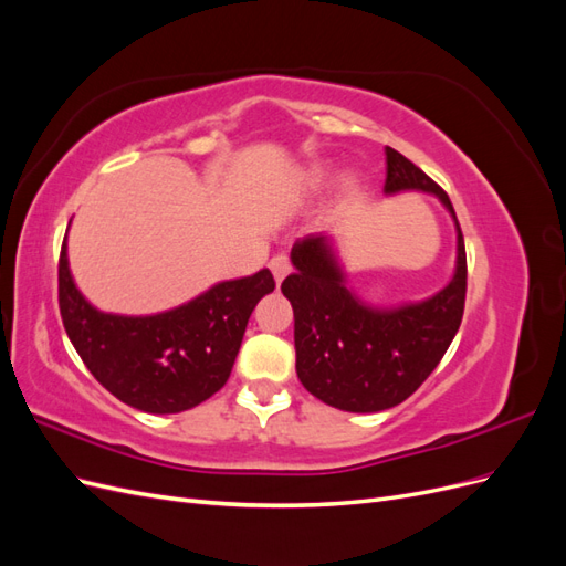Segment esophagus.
Instances as JSON below:
<instances>
[{
	"label": "esophagus",
	"instance_id": "obj_1",
	"mask_svg": "<svg viewBox=\"0 0 566 566\" xmlns=\"http://www.w3.org/2000/svg\"><path fill=\"white\" fill-rule=\"evenodd\" d=\"M269 269H271V273H273V279H276V283H281L293 266H290V256H287L285 252H281V254H276V256H273V260L269 262Z\"/></svg>",
	"mask_w": 566,
	"mask_h": 566
}]
</instances>
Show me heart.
<instances>
[{"label":"heart","instance_id":"heart-1","mask_svg":"<svg viewBox=\"0 0 566 566\" xmlns=\"http://www.w3.org/2000/svg\"><path fill=\"white\" fill-rule=\"evenodd\" d=\"M333 181H335V169L328 167V165H314V167L306 169V175L302 177L304 191H310V193H321V191H325V188H328ZM345 188H347V191H352L354 181L347 179V181H345Z\"/></svg>","mask_w":566,"mask_h":566}]
</instances>
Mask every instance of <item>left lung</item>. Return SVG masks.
I'll list each match as a JSON object with an SVG mask.
<instances>
[{
    "label": "left lung",
    "instance_id": "left-lung-1",
    "mask_svg": "<svg viewBox=\"0 0 566 566\" xmlns=\"http://www.w3.org/2000/svg\"><path fill=\"white\" fill-rule=\"evenodd\" d=\"M385 156V196L432 193L453 217L455 269L432 297L375 306L347 283L331 233L293 245L295 273L281 290L295 314L297 378L316 399L349 413H378L406 401L439 366L465 310V241L449 196L399 150L387 146Z\"/></svg>",
    "mask_w": 566,
    "mask_h": 566
}]
</instances>
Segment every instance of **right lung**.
I'll return each instance as SVG.
<instances>
[{
	"instance_id": "1",
	"label": "right lung",
	"mask_w": 566,
	"mask_h": 566,
	"mask_svg": "<svg viewBox=\"0 0 566 566\" xmlns=\"http://www.w3.org/2000/svg\"><path fill=\"white\" fill-rule=\"evenodd\" d=\"M262 269L221 281L160 314H108L80 293L67 262V233L59 262V306L65 333L94 378L123 403L169 416L210 399L227 385L252 310L273 293Z\"/></svg>"
}]
</instances>
